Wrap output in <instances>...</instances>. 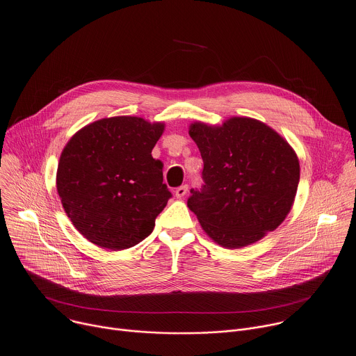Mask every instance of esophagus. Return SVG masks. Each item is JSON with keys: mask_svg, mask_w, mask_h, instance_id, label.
Here are the masks:
<instances>
[{"mask_svg": "<svg viewBox=\"0 0 356 356\" xmlns=\"http://www.w3.org/2000/svg\"><path fill=\"white\" fill-rule=\"evenodd\" d=\"M187 191H188V186H187V184H183V186H180V187L176 188L175 194H176L177 198H183V197L187 194Z\"/></svg>", "mask_w": 356, "mask_h": 356, "instance_id": "1", "label": "esophagus"}]
</instances>
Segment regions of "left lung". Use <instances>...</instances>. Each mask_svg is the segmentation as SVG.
I'll return each mask as SVG.
<instances>
[{
    "label": "left lung",
    "mask_w": 356,
    "mask_h": 356,
    "mask_svg": "<svg viewBox=\"0 0 356 356\" xmlns=\"http://www.w3.org/2000/svg\"><path fill=\"white\" fill-rule=\"evenodd\" d=\"M204 162L201 188H191L188 208L211 239L239 249L277 229L289 213L299 161L273 129L248 117L229 118L220 127L190 126Z\"/></svg>",
    "instance_id": "left-lung-1"
}]
</instances>
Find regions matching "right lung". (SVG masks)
Masks as SVG:
<instances>
[{"label":"right lung","mask_w":356,"mask_h":356,"mask_svg":"<svg viewBox=\"0 0 356 356\" xmlns=\"http://www.w3.org/2000/svg\"><path fill=\"white\" fill-rule=\"evenodd\" d=\"M165 126L140 117L102 118L65 145L57 191L74 226L99 248L123 250L152 233L172 193L151 152Z\"/></svg>","instance_id":"right-lung-1"}]
</instances>
